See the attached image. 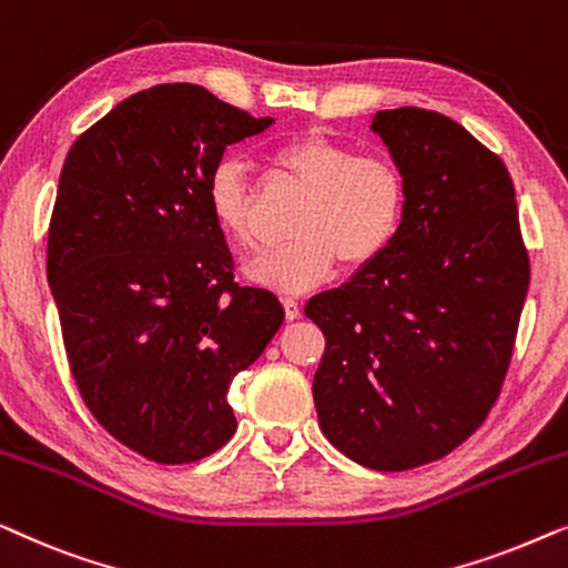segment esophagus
<instances>
[{"mask_svg": "<svg viewBox=\"0 0 568 568\" xmlns=\"http://www.w3.org/2000/svg\"><path fill=\"white\" fill-rule=\"evenodd\" d=\"M282 305H284L286 321H297V317L302 315V310H300V302L294 300V297H284V300H282Z\"/></svg>", "mask_w": 568, "mask_h": 568, "instance_id": "1", "label": "esophagus"}]
</instances>
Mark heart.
Returning <instances> with one entry per match:
<instances>
[{
  "label": "heart",
  "instance_id": "heart-1",
  "mask_svg": "<svg viewBox=\"0 0 568 568\" xmlns=\"http://www.w3.org/2000/svg\"><path fill=\"white\" fill-rule=\"evenodd\" d=\"M271 162L307 191L294 240L263 253L245 266L251 282L276 292H305L346 268L375 263L400 235L408 209V181L383 154H356L338 139L307 131L286 139ZM206 214L220 235L237 247H253L251 183L237 158H224L209 170L204 185Z\"/></svg>",
  "mask_w": 568,
  "mask_h": 568
}]
</instances>
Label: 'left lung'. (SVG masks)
Masks as SVG:
<instances>
[{"label": "left lung", "instance_id": "left-lung-1", "mask_svg": "<svg viewBox=\"0 0 568 568\" xmlns=\"http://www.w3.org/2000/svg\"><path fill=\"white\" fill-rule=\"evenodd\" d=\"M408 181L400 235L305 315L325 336L313 379L328 442L372 470L439 460L484 424L530 284L515 183L470 131L424 108L377 111Z\"/></svg>", "mask_w": 568, "mask_h": 568}]
</instances>
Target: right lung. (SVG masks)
<instances>
[{
	"label": "right lung",
	"instance_id": "right-lung-1",
	"mask_svg": "<svg viewBox=\"0 0 568 568\" xmlns=\"http://www.w3.org/2000/svg\"><path fill=\"white\" fill-rule=\"evenodd\" d=\"M253 119L199 84H158L69 150L49 230V286L92 416L146 460L212 455L237 429L232 377L284 323L276 294L240 286L209 220L206 175Z\"/></svg>",
	"mask_w": 568,
	"mask_h": 568
}]
</instances>
